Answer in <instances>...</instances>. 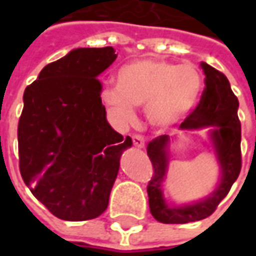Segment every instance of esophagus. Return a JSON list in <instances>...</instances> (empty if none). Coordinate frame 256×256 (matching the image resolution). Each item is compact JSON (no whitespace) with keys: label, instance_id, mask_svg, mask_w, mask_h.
Wrapping results in <instances>:
<instances>
[{"label":"esophagus","instance_id":"obj_1","mask_svg":"<svg viewBox=\"0 0 256 256\" xmlns=\"http://www.w3.org/2000/svg\"><path fill=\"white\" fill-rule=\"evenodd\" d=\"M133 144L137 146V148H144L145 145V138L141 136V134H133Z\"/></svg>","mask_w":256,"mask_h":256}]
</instances>
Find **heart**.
Masks as SVG:
<instances>
[{"label":"heart","instance_id":"heart-1","mask_svg":"<svg viewBox=\"0 0 256 256\" xmlns=\"http://www.w3.org/2000/svg\"><path fill=\"white\" fill-rule=\"evenodd\" d=\"M203 88V75L194 64L141 58L118 71L116 88L104 90L102 98L123 120L133 119V106H146L150 122L167 128L192 111Z\"/></svg>","mask_w":256,"mask_h":256}]
</instances>
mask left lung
<instances>
[{
  "label": "left lung",
  "mask_w": 256,
  "mask_h": 256,
  "mask_svg": "<svg viewBox=\"0 0 256 256\" xmlns=\"http://www.w3.org/2000/svg\"><path fill=\"white\" fill-rule=\"evenodd\" d=\"M206 75V88L198 106L180 124L181 130L212 128V141L220 166V181L214 192L200 202L186 206H168L163 198L162 184L166 178L170 137L167 134L152 140L146 152L154 176L146 186L150 214L162 224H188L207 218L230 190L242 170V124L237 116L238 100L224 74L207 63L200 64Z\"/></svg>",
  "instance_id": "obj_1"
}]
</instances>
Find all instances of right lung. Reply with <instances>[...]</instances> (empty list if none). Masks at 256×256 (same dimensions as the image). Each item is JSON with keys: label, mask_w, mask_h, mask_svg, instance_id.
I'll return each instance as SVG.
<instances>
[{"label": "right lung", "mask_w": 256, "mask_h": 256, "mask_svg": "<svg viewBox=\"0 0 256 256\" xmlns=\"http://www.w3.org/2000/svg\"><path fill=\"white\" fill-rule=\"evenodd\" d=\"M115 58L112 46L74 49L42 68L24 90L20 174L60 220H93L106 211L120 155L133 144L110 126L101 102L97 76Z\"/></svg>", "instance_id": "1"}]
</instances>
